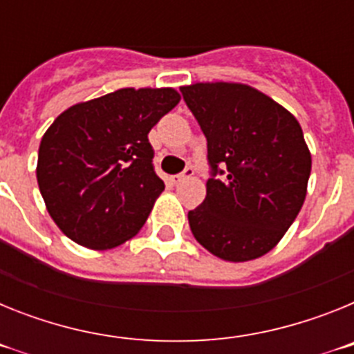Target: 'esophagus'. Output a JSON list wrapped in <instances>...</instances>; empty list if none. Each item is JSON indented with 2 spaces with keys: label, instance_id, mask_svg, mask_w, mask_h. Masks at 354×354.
Returning a JSON list of instances; mask_svg holds the SVG:
<instances>
[{
  "label": "esophagus",
  "instance_id": "34e87169",
  "mask_svg": "<svg viewBox=\"0 0 354 354\" xmlns=\"http://www.w3.org/2000/svg\"><path fill=\"white\" fill-rule=\"evenodd\" d=\"M193 175H195V168L193 167H186L184 168V171L183 174H177V175H171V184H180L183 183V180H186V179H189V177H193Z\"/></svg>",
  "mask_w": 354,
  "mask_h": 354
}]
</instances>
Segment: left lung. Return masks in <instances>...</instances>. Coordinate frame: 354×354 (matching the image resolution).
<instances>
[{"label":"left lung","instance_id":"8db88e82","mask_svg":"<svg viewBox=\"0 0 354 354\" xmlns=\"http://www.w3.org/2000/svg\"><path fill=\"white\" fill-rule=\"evenodd\" d=\"M207 140V195L187 212L205 250L230 262L277 246L306 196L312 158L301 126L283 106L248 84L180 88Z\"/></svg>","mask_w":354,"mask_h":354}]
</instances>
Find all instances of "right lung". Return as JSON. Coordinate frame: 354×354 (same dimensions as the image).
<instances>
[{"mask_svg": "<svg viewBox=\"0 0 354 354\" xmlns=\"http://www.w3.org/2000/svg\"><path fill=\"white\" fill-rule=\"evenodd\" d=\"M179 101L174 88H120L53 122L39 147L37 180L68 239L108 250L138 234L165 189L149 131Z\"/></svg>", "mask_w": 354, "mask_h": 354, "instance_id": "add662e5", "label": "right lung"}]
</instances>
